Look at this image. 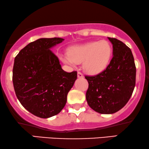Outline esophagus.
<instances>
[{"label":"esophagus","mask_w":149,"mask_h":149,"mask_svg":"<svg viewBox=\"0 0 149 149\" xmlns=\"http://www.w3.org/2000/svg\"><path fill=\"white\" fill-rule=\"evenodd\" d=\"M83 77H84L83 74H82V73L81 72H80V71H78V78H83Z\"/></svg>","instance_id":"esophagus-1"}]
</instances>
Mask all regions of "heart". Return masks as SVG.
I'll list each match as a JSON object with an SVG mask.
<instances>
[{"mask_svg": "<svg viewBox=\"0 0 149 149\" xmlns=\"http://www.w3.org/2000/svg\"><path fill=\"white\" fill-rule=\"evenodd\" d=\"M111 55L110 43L102 40L73 47L69 50V54L62 58L64 62L71 65L83 62L84 70L89 74L95 75L107 68Z\"/></svg>", "mask_w": 149, "mask_h": 149, "instance_id": "obj_1", "label": "heart"}]
</instances>
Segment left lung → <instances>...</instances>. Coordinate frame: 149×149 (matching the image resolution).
I'll return each mask as SVG.
<instances>
[{"label":"left lung","instance_id":"obj_1","mask_svg":"<svg viewBox=\"0 0 149 149\" xmlns=\"http://www.w3.org/2000/svg\"><path fill=\"white\" fill-rule=\"evenodd\" d=\"M113 58L104 71L95 76H85L88 82L87 103L102 114L114 113L123 108L132 95L135 86L136 67L131 49L114 38Z\"/></svg>","mask_w":149,"mask_h":149}]
</instances>
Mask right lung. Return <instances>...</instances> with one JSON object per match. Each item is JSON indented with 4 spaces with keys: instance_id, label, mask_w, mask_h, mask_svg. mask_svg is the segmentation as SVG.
<instances>
[{
    "instance_id": "obj_1",
    "label": "right lung",
    "mask_w": 149,
    "mask_h": 149,
    "mask_svg": "<svg viewBox=\"0 0 149 149\" xmlns=\"http://www.w3.org/2000/svg\"><path fill=\"white\" fill-rule=\"evenodd\" d=\"M61 38H40L30 42L15 57L12 80L17 98L34 116L48 118L61 111L77 71L66 72L49 49Z\"/></svg>"
}]
</instances>
